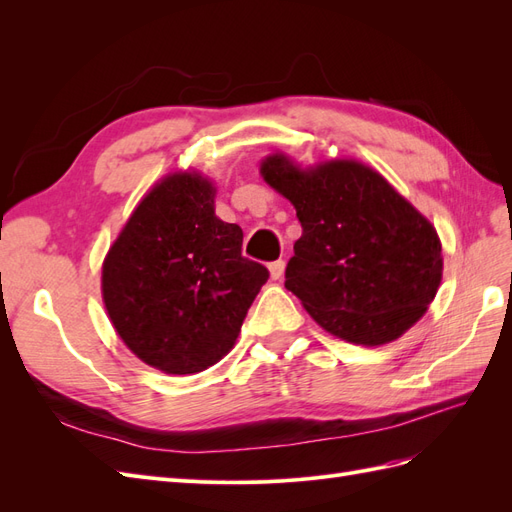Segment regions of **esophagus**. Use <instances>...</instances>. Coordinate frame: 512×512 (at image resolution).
Returning <instances> with one entry per match:
<instances>
[{"mask_svg":"<svg viewBox=\"0 0 512 512\" xmlns=\"http://www.w3.org/2000/svg\"><path fill=\"white\" fill-rule=\"evenodd\" d=\"M284 269H286V262H284V260H275V262H271V265H269L271 280H282Z\"/></svg>","mask_w":512,"mask_h":512,"instance_id":"34e87169","label":"esophagus"}]
</instances>
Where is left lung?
Masks as SVG:
<instances>
[{
	"instance_id": "8db88e82",
	"label": "left lung",
	"mask_w": 512,
	"mask_h": 512,
	"mask_svg": "<svg viewBox=\"0 0 512 512\" xmlns=\"http://www.w3.org/2000/svg\"><path fill=\"white\" fill-rule=\"evenodd\" d=\"M260 173L297 209L284 286L324 331L380 346L427 312L442 280L438 232L380 173L354 160L301 170L282 153Z\"/></svg>"
}]
</instances>
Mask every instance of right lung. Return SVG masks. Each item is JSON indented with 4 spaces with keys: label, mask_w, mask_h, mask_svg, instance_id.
<instances>
[{
    "label": "right lung",
    "mask_w": 512,
    "mask_h": 512,
    "mask_svg": "<svg viewBox=\"0 0 512 512\" xmlns=\"http://www.w3.org/2000/svg\"><path fill=\"white\" fill-rule=\"evenodd\" d=\"M213 198L203 175L162 179L102 267L115 331L138 359L166 374H196L228 354L269 280L267 267L241 256L243 230L215 215Z\"/></svg>",
    "instance_id": "obj_1"
}]
</instances>
